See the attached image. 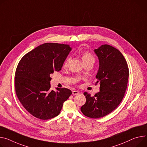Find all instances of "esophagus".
I'll return each instance as SVG.
<instances>
[{
  "label": "esophagus",
  "mask_w": 147,
  "mask_h": 147,
  "mask_svg": "<svg viewBox=\"0 0 147 147\" xmlns=\"http://www.w3.org/2000/svg\"><path fill=\"white\" fill-rule=\"evenodd\" d=\"M79 94V92L77 91L76 90H74V91H72V94L74 95H77Z\"/></svg>",
  "instance_id": "obj_1"
}]
</instances>
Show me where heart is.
Here are the masks:
<instances>
[{"instance_id": "1", "label": "heart", "mask_w": 147, "mask_h": 147, "mask_svg": "<svg viewBox=\"0 0 147 147\" xmlns=\"http://www.w3.org/2000/svg\"><path fill=\"white\" fill-rule=\"evenodd\" d=\"M82 59L84 63H88V62H93L94 63L95 62V58L94 56L89 52H85L82 54ZM70 60V58H67L66 59V60L64 62L63 66H67V63H68L69 61Z\"/></svg>"}]
</instances>
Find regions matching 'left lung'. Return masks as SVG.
<instances>
[{"instance_id":"left-lung-1","label":"left lung","mask_w":147,"mask_h":147,"mask_svg":"<svg viewBox=\"0 0 147 147\" xmlns=\"http://www.w3.org/2000/svg\"><path fill=\"white\" fill-rule=\"evenodd\" d=\"M94 52L99 65L95 84H100V91L92 96L85 92L86 102L81 111L86 117L96 119L109 114L119 105L126 91L129 74L125 58L115 48L102 45Z\"/></svg>"}]
</instances>
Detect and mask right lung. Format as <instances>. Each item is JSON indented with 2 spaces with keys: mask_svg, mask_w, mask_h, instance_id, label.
Segmentation results:
<instances>
[{
  "mask_svg": "<svg viewBox=\"0 0 147 147\" xmlns=\"http://www.w3.org/2000/svg\"><path fill=\"white\" fill-rule=\"evenodd\" d=\"M71 48L69 45L45 43L24 55L15 72V88L21 104L37 118L58 116L63 104L72 94L70 89H51L50 75L61 70Z\"/></svg>",
  "mask_w": 147,
  "mask_h": 147,
  "instance_id": "right-lung-1",
  "label": "right lung"
}]
</instances>
